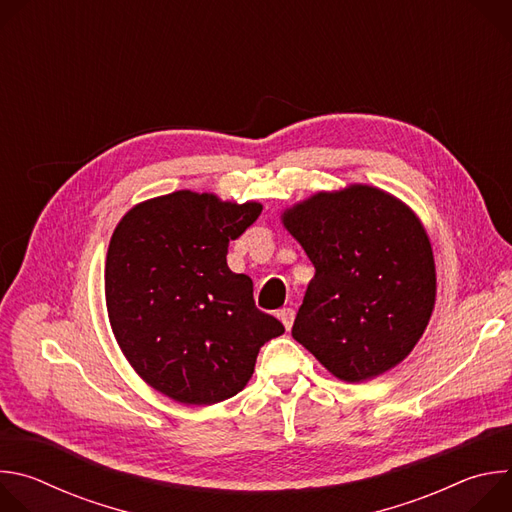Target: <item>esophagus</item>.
Here are the masks:
<instances>
[{
	"label": "esophagus",
	"mask_w": 512,
	"mask_h": 512,
	"mask_svg": "<svg viewBox=\"0 0 512 512\" xmlns=\"http://www.w3.org/2000/svg\"><path fill=\"white\" fill-rule=\"evenodd\" d=\"M277 318L281 320V324L285 326V330H289V328H291V324H294L296 312H294V310H291V308H281V310L277 312Z\"/></svg>",
	"instance_id": "obj_1"
}]
</instances>
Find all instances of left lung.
<instances>
[{
    "instance_id": "1",
    "label": "left lung",
    "mask_w": 512,
    "mask_h": 512,
    "mask_svg": "<svg viewBox=\"0 0 512 512\" xmlns=\"http://www.w3.org/2000/svg\"><path fill=\"white\" fill-rule=\"evenodd\" d=\"M281 221L316 269L291 336L346 383L397 367L435 304L433 253L415 212L352 184L310 196Z\"/></svg>"
}]
</instances>
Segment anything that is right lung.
<instances>
[{"mask_svg": "<svg viewBox=\"0 0 512 512\" xmlns=\"http://www.w3.org/2000/svg\"><path fill=\"white\" fill-rule=\"evenodd\" d=\"M178 190L133 206L113 231L105 300L133 371L186 405L221 403L249 383L259 348L285 332L253 300V281L227 265L229 241L261 214Z\"/></svg>", "mask_w": 512, "mask_h": 512, "instance_id": "obj_1", "label": "right lung"}]
</instances>
